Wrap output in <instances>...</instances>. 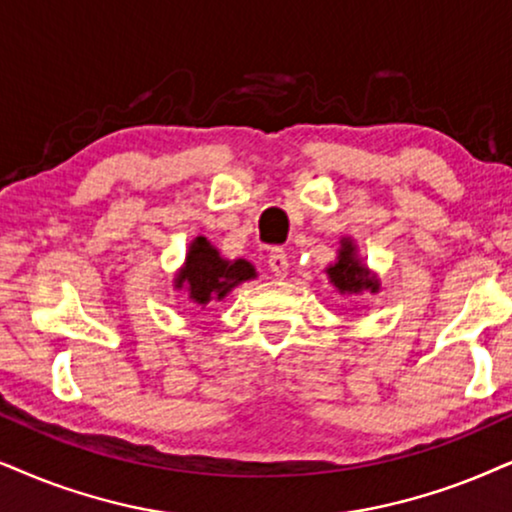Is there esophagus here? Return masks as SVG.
I'll return each mask as SVG.
<instances>
[{"mask_svg": "<svg viewBox=\"0 0 512 512\" xmlns=\"http://www.w3.org/2000/svg\"><path fill=\"white\" fill-rule=\"evenodd\" d=\"M267 264H269L271 274L278 276V278H283V276L288 274V257H286V252H283L281 248H276V250L269 252Z\"/></svg>", "mask_w": 512, "mask_h": 512, "instance_id": "34e87169", "label": "esophagus"}]
</instances>
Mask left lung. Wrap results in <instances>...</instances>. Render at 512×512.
Segmentation results:
<instances>
[{
    "label": "left lung",
    "instance_id": "8db88e82",
    "mask_svg": "<svg viewBox=\"0 0 512 512\" xmlns=\"http://www.w3.org/2000/svg\"><path fill=\"white\" fill-rule=\"evenodd\" d=\"M328 276H331L333 286L340 290V293H361V290H378V283L368 276L366 267H361V262L354 257L352 243L345 241L340 250V260L328 267Z\"/></svg>",
    "mask_w": 512,
    "mask_h": 512
}]
</instances>
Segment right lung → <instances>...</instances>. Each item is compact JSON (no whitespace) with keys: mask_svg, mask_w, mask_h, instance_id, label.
Here are the masks:
<instances>
[{"mask_svg":"<svg viewBox=\"0 0 512 512\" xmlns=\"http://www.w3.org/2000/svg\"><path fill=\"white\" fill-rule=\"evenodd\" d=\"M252 276H255V269L250 267V262H226L203 236H198L191 243L177 286L189 288L193 302L208 304L210 300H222L231 288Z\"/></svg>","mask_w":512,"mask_h":512,"instance_id":"1","label":"right lung"}]
</instances>
